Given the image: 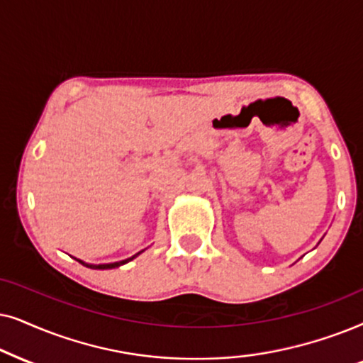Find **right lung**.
Masks as SVG:
<instances>
[{"label": "right lung", "mask_w": 363, "mask_h": 363, "mask_svg": "<svg viewBox=\"0 0 363 363\" xmlns=\"http://www.w3.org/2000/svg\"><path fill=\"white\" fill-rule=\"evenodd\" d=\"M141 252H143V250H141ZM141 252H138L136 255H133V257H129V259H125V260H119V262H113V264H98V265H94V264H86V262H83V260H79V262L83 264V265H86V267H89V269H101V270L114 269V267H119V265H123L125 262H129V260H133L134 257H138V255L141 254Z\"/></svg>", "instance_id": "obj_1"}]
</instances>
